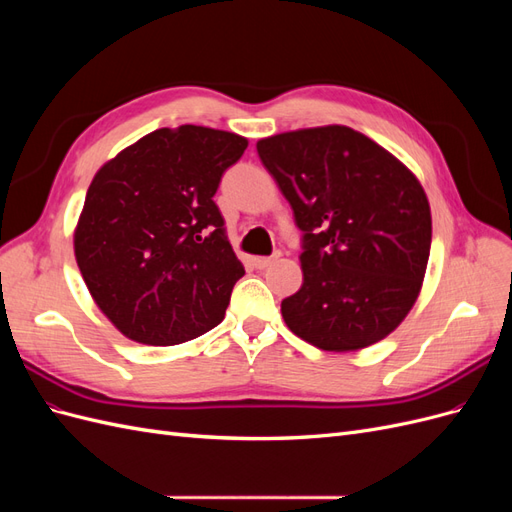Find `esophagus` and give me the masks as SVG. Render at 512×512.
Wrapping results in <instances>:
<instances>
[{
	"instance_id": "1",
	"label": "esophagus",
	"mask_w": 512,
	"mask_h": 512,
	"mask_svg": "<svg viewBox=\"0 0 512 512\" xmlns=\"http://www.w3.org/2000/svg\"><path fill=\"white\" fill-rule=\"evenodd\" d=\"M280 256H282V252H273L271 256H258V258H254V265L258 269H267L269 265H273V262L280 260Z\"/></svg>"
}]
</instances>
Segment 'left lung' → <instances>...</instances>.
Returning a JSON list of instances; mask_svg holds the SVG:
<instances>
[{"label": "left lung", "instance_id": "8db88e82", "mask_svg": "<svg viewBox=\"0 0 512 512\" xmlns=\"http://www.w3.org/2000/svg\"><path fill=\"white\" fill-rule=\"evenodd\" d=\"M256 149L303 232V286L282 301L288 329L329 352L380 342L421 292L431 247L423 185L346 126L275 134Z\"/></svg>", "mask_w": 512, "mask_h": 512}]
</instances>
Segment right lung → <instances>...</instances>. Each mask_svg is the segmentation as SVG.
I'll return each mask as SVG.
<instances>
[{
  "label": "right lung",
  "instance_id": "1",
  "mask_svg": "<svg viewBox=\"0 0 512 512\" xmlns=\"http://www.w3.org/2000/svg\"><path fill=\"white\" fill-rule=\"evenodd\" d=\"M245 147L224 130L160 128L91 181L74 256L102 314L134 342L183 344L224 320L245 269L213 196Z\"/></svg>",
  "mask_w": 512,
  "mask_h": 512
}]
</instances>
